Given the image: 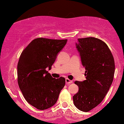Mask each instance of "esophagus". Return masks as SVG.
I'll list each match as a JSON object with an SVG mask.
<instances>
[{
  "instance_id": "obj_1",
  "label": "esophagus",
  "mask_w": 124,
  "mask_h": 124,
  "mask_svg": "<svg viewBox=\"0 0 124 124\" xmlns=\"http://www.w3.org/2000/svg\"><path fill=\"white\" fill-rule=\"evenodd\" d=\"M72 80H70L69 79H68V78H66V83L67 84H71V83H72Z\"/></svg>"
}]
</instances>
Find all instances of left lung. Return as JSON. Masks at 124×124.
I'll return each instance as SVG.
<instances>
[{
  "mask_svg": "<svg viewBox=\"0 0 124 124\" xmlns=\"http://www.w3.org/2000/svg\"><path fill=\"white\" fill-rule=\"evenodd\" d=\"M86 79L75 82L78 92L73 96L75 106L89 111L100 104L107 93L113 80L115 61L107 45L94 37L78 39L76 43Z\"/></svg>",
  "mask_w": 124,
  "mask_h": 124,
  "instance_id": "8db88e82",
  "label": "left lung"
}]
</instances>
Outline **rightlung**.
Here are the masks:
<instances>
[{"label":"right lung","mask_w":124,"mask_h":124,"mask_svg":"<svg viewBox=\"0 0 124 124\" xmlns=\"http://www.w3.org/2000/svg\"><path fill=\"white\" fill-rule=\"evenodd\" d=\"M67 41L37 38L21 54L17 64L19 88L27 102L39 110L53 106L64 86V78L55 79L47 70L51 69Z\"/></svg>","instance_id":"add662e5"}]
</instances>
